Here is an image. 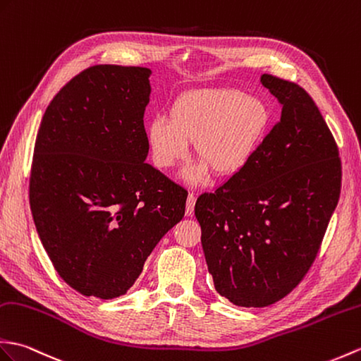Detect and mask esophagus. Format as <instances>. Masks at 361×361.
<instances>
[{
    "instance_id": "obj_1",
    "label": "esophagus",
    "mask_w": 361,
    "mask_h": 361,
    "mask_svg": "<svg viewBox=\"0 0 361 361\" xmlns=\"http://www.w3.org/2000/svg\"><path fill=\"white\" fill-rule=\"evenodd\" d=\"M195 200H197L195 194H194V192H190V194H189V197H188V204H186V215H188V216H190L192 214H194V207H195Z\"/></svg>"
}]
</instances>
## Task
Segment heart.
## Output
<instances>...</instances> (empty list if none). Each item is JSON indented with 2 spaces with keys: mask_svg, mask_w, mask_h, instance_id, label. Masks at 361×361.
Returning a JSON list of instances; mask_svg holds the SVG:
<instances>
[{
  "mask_svg": "<svg viewBox=\"0 0 361 361\" xmlns=\"http://www.w3.org/2000/svg\"><path fill=\"white\" fill-rule=\"evenodd\" d=\"M267 107L262 99L231 87L184 92L171 106L169 118L158 115L149 121L146 137L154 161L161 169L183 161L189 142L195 154L219 177L237 173L255 152L267 126ZM195 183L198 169L186 172Z\"/></svg>",
  "mask_w": 361,
  "mask_h": 361,
  "instance_id": "b5f03b06",
  "label": "heart"
}]
</instances>
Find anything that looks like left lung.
I'll return each mask as SVG.
<instances>
[{
  "mask_svg": "<svg viewBox=\"0 0 361 361\" xmlns=\"http://www.w3.org/2000/svg\"><path fill=\"white\" fill-rule=\"evenodd\" d=\"M281 116L249 161L212 194H201V226L215 290L243 307H264L294 290L320 250L341 190L332 133L307 92L264 73Z\"/></svg>",
  "mask_w": 361,
  "mask_h": 361,
  "instance_id": "obj_1",
  "label": "left lung"
}]
</instances>
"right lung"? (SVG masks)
I'll use <instances>...</instances> for the list:
<instances>
[{"mask_svg": "<svg viewBox=\"0 0 361 361\" xmlns=\"http://www.w3.org/2000/svg\"><path fill=\"white\" fill-rule=\"evenodd\" d=\"M150 71L98 64L47 106L33 149L29 201L58 275L85 297L128 292L188 190L147 164Z\"/></svg>", "mask_w": 361, "mask_h": 361, "instance_id": "1", "label": "right lung"}]
</instances>
